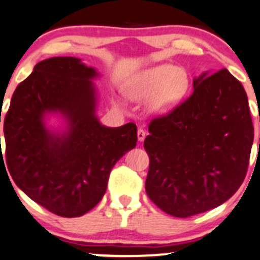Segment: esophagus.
<instances>
[{"instance_id":"esophagus-1","label":"esophagus","mask_w":260,"mask_h":260,"mask_svg":"<svg viewBox=\"0 0 260 260\" xmlns=\"http://www.w3.org/2000/svg\"><path fill=\"white\" fill-rule=\"evenodd\" d=\"M146 135H148V133H146L145 130L144 129H139L138 130V139H139V141H144V139L146 138Z\"/></svg>"}]
</instances>
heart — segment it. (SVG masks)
Wrapping results in <instances>:
<instances>
[{
    "instance_id": "obj_1",
    "label": "heart",
    "mask_w": 260,
    "mask_h": 260,
    "mask_svg": "<svg viewBox=\"0 0 260 260\" xmlns=\"http://www.w3.org/2000/svg\"><path fill=\"white\" fill-rule=\"evenodd\" d=\"M189 79L183 69L160 65L144 71L134 84L131 96L136 100L153 98L152 109L165 111L173 108L185 95Z\"/></svg>"
}]
</instances>
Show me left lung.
Instances as JSON below:
<instances>
[{
	"mask_svg": "<svg viewBox=\"0 0 260 260\" xmlns=\"http://www.w3.org/2000/svg\"><path fill=\"white\" fill-rule=\"evenodd\" d=\"M253 139L243 85L226 69L202 75L188 99L150 120L146 194L178 218L219 207L244 181Z\"/></svg>",
	"mask_w": 260,
	"mask_h": 260,
	"instance_id": "1",
	"label": "left lung"
}]
</instances>
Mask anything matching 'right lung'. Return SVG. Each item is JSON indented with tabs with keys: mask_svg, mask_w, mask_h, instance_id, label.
Listing matches in <instances>:
<instances>
[{
	"mask_svg": "<svg viewBox=\"0 0 260 260\" xmlns=\"http://www.w3.org/2000/svg\"><path fill=\"white\" fill-rule=\"evenodd\" d=\"M95 76L76 57L41 61L16 87L5 116L6 162L13 181L58 216L75 218L92 209L105 194L112 167L138 141L134 122L106 127L98 121L90 81ZM50 111H60L71 122L61 138L42 122Z\"/></svg>",
	"mask_w": 260,
	"mask_h": 260,
	"instance_id": "add662e5",
	"label": "right lung"
}]
</instances>
